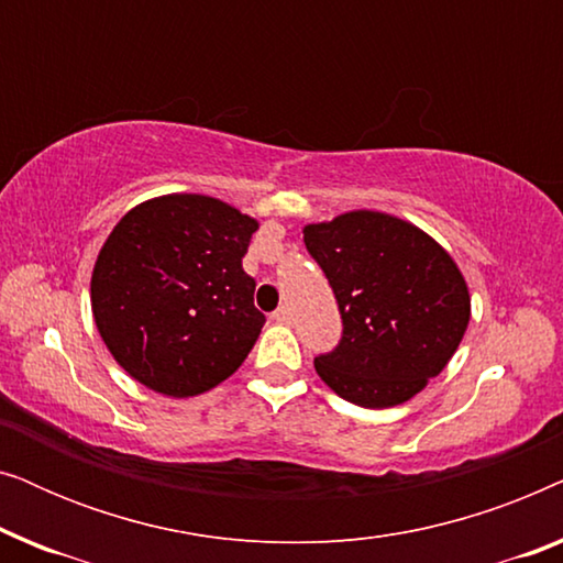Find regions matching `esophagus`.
<instances>
[{"mask_svg": "<svg viewBox=\"0 0 563 563\" xmlns=\"http://www.w3.org/2000/svg\"><path fill=\"white\" fill-rule=\"evenodd\" d=\"M272 320H274V322H279V325H289V322H291V312H289V307H279V310H276V312L272 314Z\"/></svg>", "mask_w": 563, "mask_h": 563, "instance_id": "34e87169", "label": "esophagus"}]
</instances>
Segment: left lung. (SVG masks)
<instances>
[{"mask_svg":"<svg viewBox=\"0 0 563 563\" xmlns=\"http://www.w3.org/2000/svg\"><path fill=\"white\" fill-rule=\"evenodd\" d=\"M343 318V338L314 372L368 410L402 405L449 366L472 318L468 284L435 238L379 210L302 228Z\"/></svg>","mask_w":563,"mask_h":563,"instance_id":"8db88e82","label":"left lung"}]
</instances>
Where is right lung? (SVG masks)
Instances as JSON below:
<instances>
[{"label":"right lung","instance_id":"obj_1","mask_svg":"<svg viewBox=\"0 0 563 563\" xmlns=\"http://www.w3.org/2000/svg\"><path fill=\"white\" fill-rule=\"evenodd\" d=\"M258 220L207 195L135 205L91 272V314L112 358L164 397L210 391L233 376L266 318L243 256Z\"/></svg>","mask_w":563,"mask_h":563}]
</instances>
